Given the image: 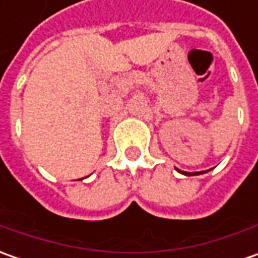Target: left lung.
Wrapping results in <instances>:
<instances>
[{
    "label": "left lung",
    "instance_id": "obj_1",
    "mask_svg": "<svg viewBox=\"0 0 258 258\" xmlns=\"http://www.w3.org/2000/svg\"><path fill=\"white\" fill-rule=\"evenodd\" d=\"M179 172H181V171H179ZM183 173V175H195V173H201V172H192V173H191V172H182Z\"/></svg>",
    "mask_w": 258,
    "mask_h": 258
}]
</instances>
